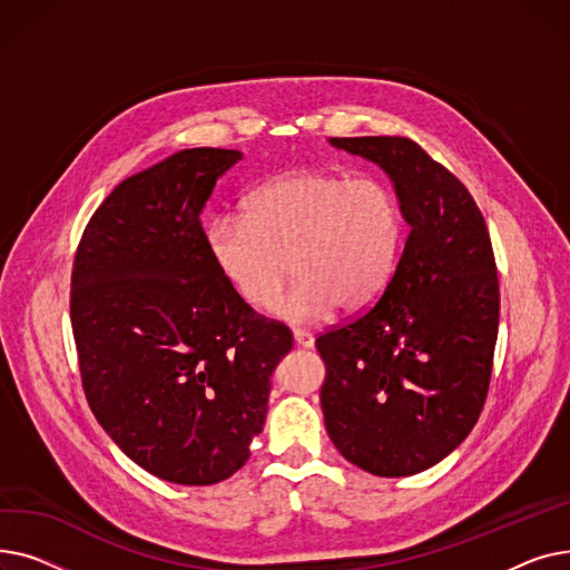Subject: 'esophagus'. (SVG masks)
I'll list each match as a JSON object with an SVG mask.
<instances>
[{"label": "esophagus", "instance_id": "34e87169", "mask_svg": "<svg viewBox=\"0 0 570 570\" xmlns=\"http://www.w3.org/2000/svg\"><path fill=\"white\" fill-rule=\"evenodd\" d=\"M293 340H295L297 346H303V348H312L314 346V335L309 331H303V327H295Z\"/></svg>", "mask_w": 570, "mask_h": 570}]
</instances>
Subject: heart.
<instances>
[{
	"label": "heart",
	"instance_id": "heart-1",
	"mask_svg": "<svg viewBox=\"0 0 570 570\" xmlns=\"http://www.w3.org/2000/svg\"><path fill=\"white\" fill-rule=\"evenodd\" d=\"M404 247L395 194L376 179L327 170H288L263 183L243 217L207 226V249L243 301L269 307L291 269L277 314L291 323L372 309L393 284Z\"/></svg>",
	"mask_w": 570,
	"mask_h": 570
}]
</instances>
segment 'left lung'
I'll list each match as a JSON object with an SVG mask.
<instances>
[{"mask_svg": "<svg viewBox=\"0 0 570 570\" xmlns=\"http://www.w3.org/2000/svg\"><path fill=\"white\" fill-rule=\"evenodd\" d=\"M331 142L393 177L411 233L381 301L316 337L323 421L351 464L411 475L455 451L490 391L499 333L490 230L466 187L415 140Z\"/></svg>", "mask_w": 570, "mask_h": 570, "instance_id": "8db88e82", "label": "left lung"}]
</instances>
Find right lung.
I'll return each instance as SVG.
<instances>
[{"mask_svg":"<svg viewBox=\"0 0 570 570\" xmlns=\"http://www.w3.org/2000/svg\"><path fill=\"white\" fill-rule=\"evenodd\" d=\"M235 149L194 147L117 185L73 256L71 327L89 409L138 466L215 485L249 458L291 351L207 249L200 209Z\"/></svg>","mask_w":570,"mask_h":570,"instance_id":"right-lung-1","label":"right lung"}]
</instances>
